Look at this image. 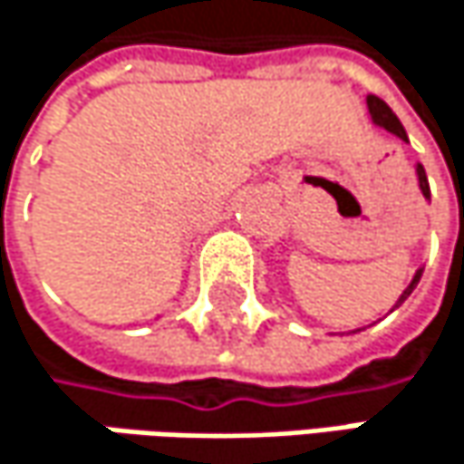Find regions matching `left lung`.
<instances>
[{"label":"left lung","instance_id":"8db88e82","mask_svg":"<svg viewBox=\"0 0 464 464\" xmlns=\"http://www.w3.org/2000/svg\"><path fill=\"white\" fill-rule=\"evenodd\" d=\"M366 103H369V111H372L374 125L384 128L387 133H392V136H398V139H403V141H409V139H406V130H403V125H401V120L392 114V109H390L382 98H377V95H369V98H366ZM417 181H420V192L425 195V200H430V184H428V176H425V168H422V165H417ZM420 277H422V269H417L414 280H411V283H409V288L401 294L398 304H401V302H403V299L417 288ZM398 304H395V307H398Z\"/></svg>","mask_w":464,"mask_h":464}]
</instances>
